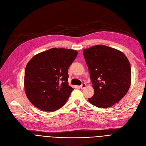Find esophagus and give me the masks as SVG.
<instances>
[{
	"label": "esophagus",
	"instance_id": "obj_1",
	"mask_svg": "<svg viewBox=\"0 0 146 146\" xmlns=\"http://www.w3.org/2000/svg\"><path fill=\"white\" fill-rule=\"evenodd\" d=\"M86 84L85 83H83L82 84V85H80V88H81V89H84V88H86Z\"/></svg>",
	"mask_w": 146,
	"mask_h": 146
}]
</instances>
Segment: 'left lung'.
<instances>
[{
  "label": "left lung",
  "mask_w": 146,
  "mask_h": 146,
  "mask_svg": "<svg viewBox=\"0 0 146 146\" xmlns=\"http://www.w3.org/2000/svg\"><path fill=\"white\" fill-rule=\"evenodd\" d=\"M83 53L94 89L89 102L102 108L118 102L131 85V66L127 57L121 51L104 45L85 48Z\"/></svg>",
  "instance_id": "8db88e82"
}]
</instances>
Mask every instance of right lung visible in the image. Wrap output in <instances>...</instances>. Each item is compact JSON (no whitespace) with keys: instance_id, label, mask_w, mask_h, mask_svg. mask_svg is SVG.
Returning <instances> with one entry per match:
<instances>
[{"instance_id":"right-lung-1","label":"right lung","mask_w":146,"mask_h":146,"mask_svg":"<svg viewBox=\"0 0 146 146\" xmlns=\"http://www.w3.org/2000/svg\"><path fill=\"white\" fill-rule=\"evenodd\" d=\"M78 53L72 49L52 48L28 61L24 89L32 104L42 111L53 112L66 104L74 89L68 85V68Z\"/></svg>"}]
</instances>
